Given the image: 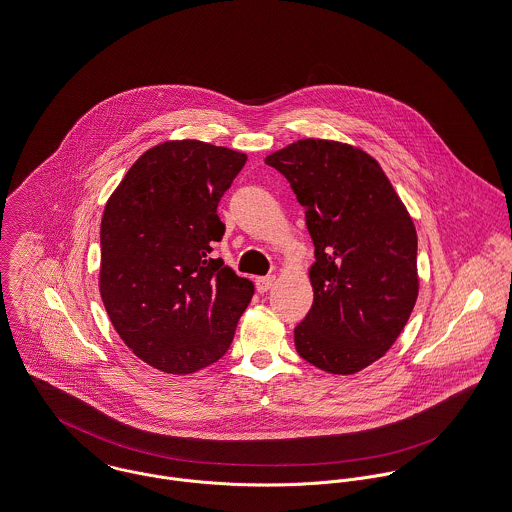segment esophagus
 <instances>
[{
    "label": "esophagus",
    "mask_w": 512,
    "mask_h": 512,
    "mask_svg": "<svg viewBox=\"0 0 512 512\" xmlns=\"http://www.w3.org/2000/svg\"><path fill=\"white\" fill-rule=\"evenodd\" d=\"M276 276H259L257 280H255V284H257V290L263 294V292H267V290H271L273 286H275Z\"/></svg>",
    "instance_id": "1"
}]
</instances>
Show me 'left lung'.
Instances as JSON below:
<instances>
[{
	"mask_svg": "<svg viewBox=\"0 0 512 512\" xmlns=\"http://www.w3.org/2000/svg\"><path fill=\"white\" fill-rule=\"evenodd\" d=\"M265 163L288 179L315 247L296 351L329 374L360 372L390 351L417 302L413 218L380 163L351 144L306 138Z\"/></svg>",
	"mask_w": 512,
	"mask_h": 512,
	"instance_id": "8db88e82",
	"label": "left lung"
}]
</instances>
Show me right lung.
<instances>
[{
  "label": "right lung",
  "mask_w": 512,
  "mask_h": 512,
  "mask_svg": "<svg viewBox=\"0 0 512 512\" xmlns=\"http://www.w3.org/2000/svg\"><path fill=\"white\" fill-rule=\"evenodd\" d=\"M247 156L200 140L144 152L101 218L99 290L126 347L167 374H193L230 349L255 286L212 243L216 208Z\"/></svg>",
  "instance_id": "1"
}]
</instances>
